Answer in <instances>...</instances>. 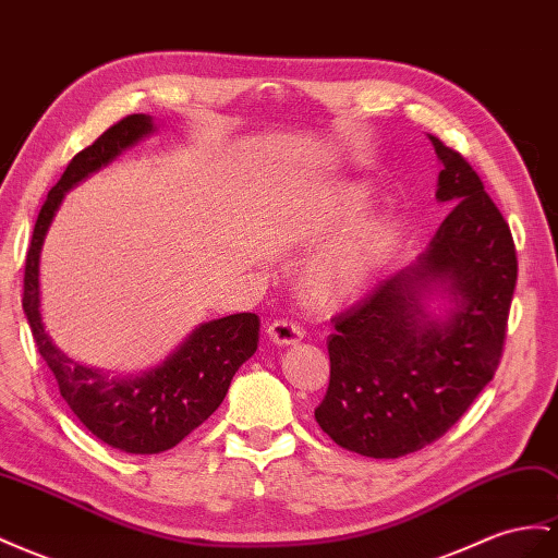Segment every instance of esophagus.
Returning <instances> with one entry per match:
<instances>
[{
	"label": "esophagus",
	"instance_id": "1",
	"mask_svg": "<svg viewBox=\"0 0 558 558\" xmlns=\"http://www.w3.org/2000/svg\"><path fill=\"white\" fill-rule=\"evenodd\" d=\"M303 336H305V330L289 319H277L267 328V338L275 344H295L303 340Z\"/></svg>",
	"mask_w": 558,
	"mask_h": 558
}]
</instances>
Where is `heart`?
<instances>
[{"label": "heart", "mask_w": 558, "mask_h": 558, "mask_svg": "<svg viewBox=\"0 0 558 558\" xmlns=\"http://www.w3.org/2000/svg\"><path fill=\"white\" fill-rule=\"evenodd\" d=\"M371 192L361 185L330 190L300 222V239H322L340 230H350L371 210ZM399 244V228L391 220H371L328 246L310 269L307 289L314 300L330 303L359 291L385 265Z\"/></svg>", "instance_id": "b5f03b06"}]
</instances>
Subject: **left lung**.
Listing matches in <instances>:
<instances>
[{
	"mask_svg": "<svg viewBox=\"0 0 558 558\" xmlns=\"http://www.w3.org/2000/svg\"><path fill=\"white\" fill-rule=\"evenodd\" d=\"M441 161L436 199L453 202L417 260L333 316L330 383L314 417L338 446L401 458L436 441L495 371L517 286L509 225L466 159L429 135ZM432 294L449 300L444 317Z\"/></svg>",
	"mask_w": 558,
	"mask_h": 558,
	"instance_id": "left-lung-1",
	"label": "left lung"
}]
</instances>
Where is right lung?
<instances>
[{
    "instance_id": "add662e5",
    "label": "right lung",
    "mask_w": 558,
    "mask_h": 558,
    "mask_svg": "<svg viewBox=\"0 0 558 558\" xmlns=\"http://www.w3.org/2000/svg\"><path fill=\"white\" fill-rule=\"evenodd\" d=\"M155 129L153 117L129 114L105 131L94 145L72 157L39 210L23 279L27 324L41 359L56 375L60 397L102 444L135 456L169 450L208 420L228 395L239 366L258 350L260 330V319L253 312L222 316L194 328L161 366L135 378H110L105 371L84 366L60 352L44 328L39 310V255L65 192Z\"/></svg>"
}]
</instances>
